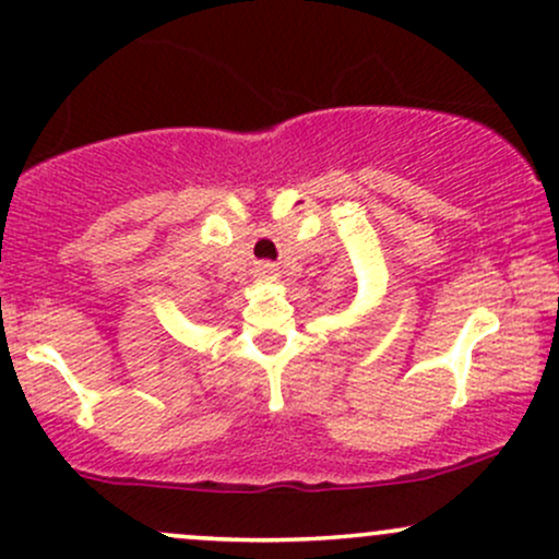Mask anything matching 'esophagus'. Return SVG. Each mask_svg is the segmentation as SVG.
Returning <instances> with one entry per match:
<instances>
[{
    "mask_svg": "<svg viewBox=\"0 0 559 559\" xmlns=\"http://www.w3.org/2000/svg\"><path fill=\"white\" fill-rule=\"evenodd\" d=\"M260 273H262V275H271V278H275V275H278V273H275V265H271V262H265V265H260Z\"/></svg>",
    "mask_w": 559,
    "mask_h": 559,
    "instance_id": "obj_1",
    "label": "esophagus"
}]
</instances>
